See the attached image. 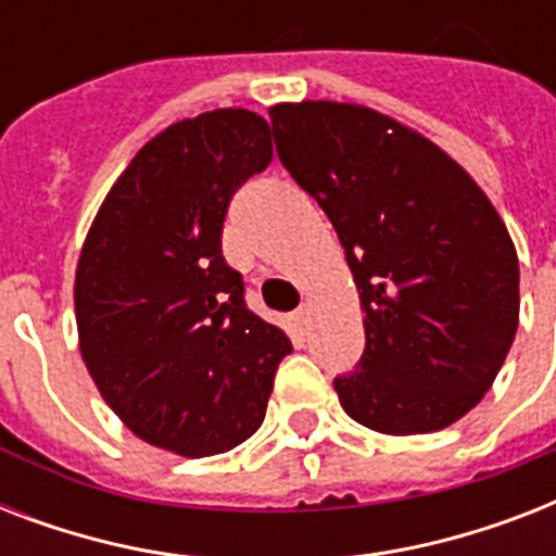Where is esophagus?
<instances>
[{
    "label": "esophagus",
    "instance_id": "obj_1",
    "mask_svg": "<svg viewBox=\"0 0 556 556\" xmlns=\"http://www.w3.org/2000/svg\"><path fill=\"white\" fill-rule=\"evenodd\" d=\"M308 314H312V308H308V305H300V308L294 312V320L300 329H305V326H308Z\"/></svg>",
    "mask_w": 556,
    "mask_h": 556
}]
</instances>
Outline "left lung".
<instances>
[{
  "mask_svg": "<svg viewBox=\"0 0 556 556\" xmlns=\"http://www.w3.org/2000/svg\"><path fill=\"white\" fill-rule=\"evenodd\" d=\"M282 167L340 236L364 308L357 369L334 378L357 424L435 432L493 387L519 326V260L482 187L409 126L357 103L270 106Z\"/></svg>",
  "mask_w": 556,
  "mask_h": 556,
  "instance_id": "1",
  "label": "left lung"
}]
</instances>
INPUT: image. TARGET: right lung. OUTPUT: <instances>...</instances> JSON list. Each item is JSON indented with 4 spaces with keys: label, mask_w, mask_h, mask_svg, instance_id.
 I'll list each match as a JSON object with an SVG mask.
<instances>
[{
    "label": "right lung",
    "mask_w": 556,
    "mask_h": 556,
    "mask_svg": "<svg viewBox=\"0 0 556 556\" xmlns=\"http://www.w3.org/2000/svg\"><path fill=\"white\" fill-rule=\"evenodd\" d=\"M270 155L256 112L178 121L129 161L83 242L80 355L103 401L152 447L216 456L265 418L291 340L244 305L222 227L233 192Z\"/></svg>",
    "instance_id": "right-lung-1"
}]
</instances>
